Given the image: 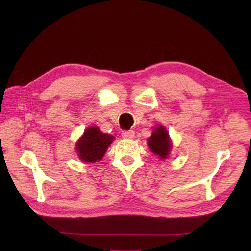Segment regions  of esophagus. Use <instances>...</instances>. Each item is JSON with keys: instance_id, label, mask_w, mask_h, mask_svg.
<instances>
[{"instance_id": "obj_1", "label": "esophagus", "mask_w": 251, "mask_h": 251, "mask_svg": "<svg viewBox=\"0 0 251 251\" xmlns=\"http://www.w3.org/2000/svg\"><path fill=\"white\" fill-rule=\"evenodd\" d=\"M121 136H123L124 139H133L135 137V132L133 130L124 131L121 133Z\"/></svg>"}]
</instances>
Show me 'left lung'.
<instances>
[{"instance_id": "8db88e82", "label": "left lung", "mask_w": 251, "mask_h": 251, "mask_svg": "<svg viewBox=\"0 0 251 251\" xmlns=\"http://www.w3.org/2000/svg\"><path fill=\"white\" fill-rule=\"evenodd\" d=\"M149 147L155 155L165 159L170 154L171 141L169 134L162 126H159L149 138Z\"/></svg>"}]
</instances>
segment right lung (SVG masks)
I'll return each instance as SVG.
<instances>
[{
  "mask_svg": "<svg viewBox=\"0 0 251 251\" xmlns=\"http://www.w3.org/2000/svg\"><path fill=\"white\" fill-rule=\"evenodd\" d=\"M113 139V136L101 133L98 127L90 126L76 146L79 158L85 162L100 160Z\"/></svg>",
  "mask_w": 251,
  "mask_h": 251,
  "instance_id": "right-lung-1",
  "label": "right lung"
}]
</instances>
